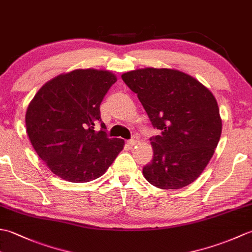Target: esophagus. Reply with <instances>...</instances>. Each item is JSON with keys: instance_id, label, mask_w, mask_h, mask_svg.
Returning a JSON list of instances; mask_svg holds the SVG:
<instances>
[{"instance_id": "1", "label": "esophagus", "mask_w": 252, "mask_h": 252, "mask_svg": "<svg viewBox=\"0 0 252 252\" xmlns=\"http://www.w3.org/2000/svg\"><path fill=\"white\" fill-rule=\"evenodd\" d=\"M138 142H137V140H135V138H132V140H130V141H127L126 142V144L129 146H131V147H133V146H135L136 144H137Z\"/></svg>"}]
</instances>
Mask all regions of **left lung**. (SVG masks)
Masks as SVG:
<instances>
[{
  "instance_id": "obj_1",
  "label": "left lung",
  "mask_w": 252,
  "mask_h": 252,
  "mask_svg": "<svg viewBox=\"0 0 252 252\" xmlns=\"http://www.w3.org/2000/svg\"><path fill=\"white\" fill-rule=\"evenodd\" d=\"M160 134L151 138L153 160L143 175L161 189H179L198 179L215 154L222 119L215 95L197 79L170 68L123 73Z\"/></svg>"
}]
</instances>
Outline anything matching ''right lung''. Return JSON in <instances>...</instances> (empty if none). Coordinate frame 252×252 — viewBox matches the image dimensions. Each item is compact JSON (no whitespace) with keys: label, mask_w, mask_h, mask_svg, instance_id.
<instances>
[{"label":"right lung","mask_w":252,"mask_h":252,"mask_svg":"<svg viewBox=\"0 0 252 252\" xmlns=\"http://www.w3.org/2000/svg\"><path fill=\"white\" fill-rule=\"evenodd\" d=\"M117 76L103 69H76L47 81L26 111L27 134L53 173L72 183L103 175L125 141L95 131L99 106Z\"/></svg>","instance_id":"add662e5"}]
</instances>
